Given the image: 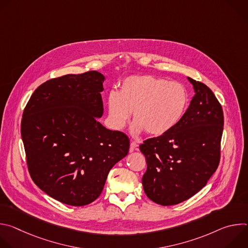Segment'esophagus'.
<instances>
[{
    "mask_svg": "<svg viewBox=\"0 0 248 248\" xmlns=\"http://www.w3.org/2000/svg\"><path fill=\"white\" fill-rule=\"evenodd\" d=\"M138 148V144L136 142H134V141H132V142H130V147H129V152H133L134 150H137Z\"/></svg>",
    "mask_w": 248,
    "mask_h": 248,
    "instance_id": "obj_1",
    "label": "esophagus"
}]
</instances>
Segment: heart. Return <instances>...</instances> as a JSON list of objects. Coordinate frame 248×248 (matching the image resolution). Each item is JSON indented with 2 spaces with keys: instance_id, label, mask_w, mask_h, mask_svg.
<instances>
[{
  "instance_id": "obj_1",
  "label": "heart",
  "mask_w": 248,
  "mask_h": 248,
  "mask_svg": "<svg viewBox=\"0 0 248 248\" xmlns=\"http://www.w3.org/2000/svg\"><path fill=\"white\" fill-rule=\"evenodd\" d=\"M184 85L153 76H131L120 84L119 93L110 92L108 112L115 129L124 126L132 112L134 131L145 129L150 135H162L183 119L188 106Z\"/></svg>"
}]
</instances>
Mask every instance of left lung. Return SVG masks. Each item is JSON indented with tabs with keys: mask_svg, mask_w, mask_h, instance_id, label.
Here are the masks:
<instances>
[{
	"mask_svg": "<svg viewBox=\"0 0 248 248\" xmlns=\"http://www.w3.org/2000/svg\"><path fill=\"white\" fill-rule=\"evenodd\" d=\"M195 95L181 122L139 146L147 170L142 185L157 204H179L202 189L220 163L224 128L222 106L212 90L187 78Z\"/></svg>",
	"mask_w": 248,
	"mask_h": 248,
	"instance_id": "1",
	"label": "left lung"
}]
</instances>
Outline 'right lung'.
Wrapping results in <instances>:
<instances>
[{
    "label": "right lung",
    "mask_w": 248,
    "mask_h": 248,
    "mask_svg": "<svg viewBox=\"0 0 248 248\" xmlns=\"http://www.w3.org/2000/svg\"><path fill=\"white\" fill-rule=\"evenodd\" d=\"M105 78L91 70L41 84L21 120L32 181L52 198L84 206L101 194L110 170L124 158L129 138L97 120L103 116Z\"/></svg>",
    "instance_id": "obj_1"
}]
</instances>
